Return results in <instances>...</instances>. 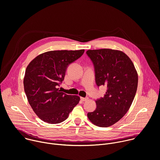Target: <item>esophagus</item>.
<instances>
[{"instance_id": "esophagus-1", "label": "esophagus", "mask_w": 160, "mask_h": 160, "mask_svg": "<svg viewBox=\"0 0 160 160\" xmlns=\"http://www.w3.org/2000/svg\"><path fill=\"white\" fill-rule=\"evenodd\" d=\"M80 98H81V100L82 101H86V100H87L88 99V97H81Z\"/></svg>"}]
</instances>
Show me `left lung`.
I'll list each match as a JSON object with an SVG mask.
<instances>
[{"instance_id":"left-lung-1","label":"left lung","mask_w":160,"mask_h":160,"mask_svg":"<svg viewBox=\"0 0 160 160\" xmlns=\"http://www.w3.org/2000/svg\"><path fill=\"white\" fill-rule=\"evenodd\" d=\"M98 87H107L103 97L97 99V108L87 114L89 120L99 127H109L128 111L134 98L138 83L135 67L124 52L111 49L88 50Z\"/></svg>"}]
</instances>
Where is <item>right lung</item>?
Instances as JSON below:
<instances>
[{"mask_svg": "<svg viewBox=\"0 0 160 160\" xmlns=\"http://www.w3.org/2000/svg\"><path fill=\"white\" fill-rule=\"evenodd\" d=\"M85 50H58L42 53L26 68L24 91L36 114L49 124L66 120L78 103L80 97L59 90L69 65L78 60Z\"/></svg>", "mask_w": 160, "mask_h": 160, "instance_id": "obj_1", "label": "right lung"}]
</instances>
